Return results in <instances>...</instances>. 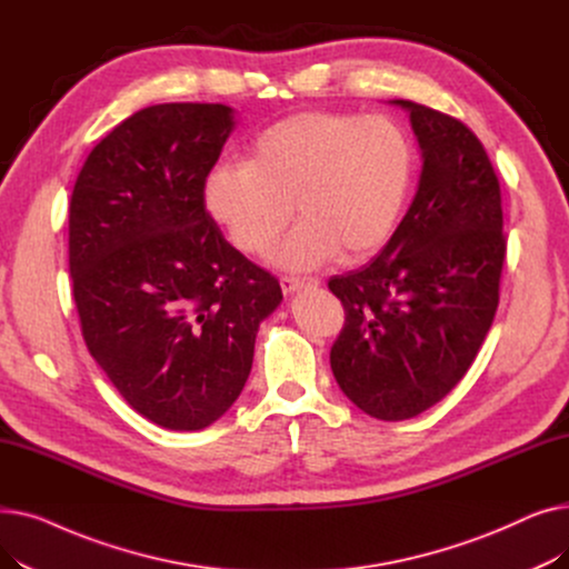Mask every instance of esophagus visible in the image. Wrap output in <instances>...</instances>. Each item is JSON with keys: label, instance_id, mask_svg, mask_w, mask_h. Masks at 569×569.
I'll list each match as a JSON object with an SVG mask.
<instances>
[{"label": "esophagus", "instance_id": "1", "mask_svg": "<svg viewBox=\"0 0 569 569\" xmlns=\"http://www.w3.org/2000/svg\"><path fill=\"white\" fill-rule=\"evenodd\" d=\"M320 281L318 279H297V277H283L281 279V290L283 295H295L307 288H318Z\"/></svg>", "mask_w": 569, "mask_h": 569}]
</instances>
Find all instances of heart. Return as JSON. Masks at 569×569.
<instances>
[{"mask_svg":"<svg viewBox=\"0 0 569 569\" xmlns=\"http://www.w3.org/2000/svg\"><path fill=\"white\" fill-rule=\"evenodd\" d=\"M412 174V149L392 119L311 110L281 119L249 144L247 163H219L202 182V204L242 253L269 251L288 272L337 256L357 262L390 239Z\"/></svg>","mask_w":569,"mask_h":569,"instance_id":"1","label":"heart"}]
</instances>
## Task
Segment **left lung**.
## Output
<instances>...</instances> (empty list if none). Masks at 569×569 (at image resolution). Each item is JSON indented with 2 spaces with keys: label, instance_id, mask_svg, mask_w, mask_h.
<instances>
[{
  "label": "left lung",
  "instance_id": "obj_1",
  "mask_svg": "<svg viewBox=\"0 0 569 569\" xmlns=\"http://www.w3.org/2000/svg\"><path fill=\"white\" fill-rule=\"evenodd\" d=\"M410 114L422 174L380 253L332 277L346 325L330 365L341 392L385 422L436 406L470 369L498 309L505 260L500 184L459 119L392 99Z\"/></svg>",
  "mask_w": 569,
  "mask_h": 569
}]
</instances>
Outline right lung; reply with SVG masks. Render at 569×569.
<instances>
[{
    "label": "right lung",
    "mask_w": 569,
    "mask_h": 569,
    "mask_svg": "<svg viewBox=\"0 0 569 569\" xmlns=\"http://www.w3.org/2000/svg\"><path fill=\"white\" fill-rule=\"evenodd\" d=\"M237 124L223 103H159L89 152L69 207L82 337L124 401L200 431L242 395L279 281L230 247L202 182Z\"/></svg>",
    "instance_id": "right-lung-1"
}]
</instances>
